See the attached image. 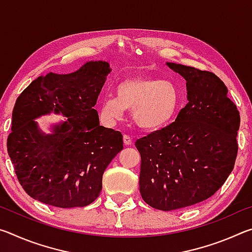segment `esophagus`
I'll use <instances>...</instances> for the list:
<instances>
[{
    "mask_svg": "<svg viewBox=\"0 0 252 252\" xmlns=\"http://www.w3.org/2000/svg\"><path fill=\"white\" fill-rule=\"evenodd\" d=\"M123 142H125L126 146H130V144L132 143V139L130 138L129 135L125 134V135H123Z\"/></svg>",
    "mask_w": 252,
    "mask_h": 252,
    "instance_id": "1",
    "label": "esophagus"
}]
</instances>
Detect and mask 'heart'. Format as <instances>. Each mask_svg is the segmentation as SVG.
<instances>
[{
	"label": "heart",
	"mask_w": 252,
	"mask_h": 252,
	"mask_svg": "<svg viewBox=\"0 0 252 252\" xmlns=\"http://www.w3.org/2000/svg\"><path fill=\"white\" fill-rule=\"evenodd\" d=\"M117 96L105 94L100 102V117L106 123L120 120L125 110L132 111L141 129L155 131L168 126L180 105V90L172 81L138 75L118 83Z\"/></svg>",
	"instance_id": "b5f03b06"
}]
</instances>
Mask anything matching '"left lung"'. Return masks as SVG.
I'll return each instance as SVG.
<instances>
[{"mask_svg": "<svg viewBox=\"0 0 252 252\" xmlns=\"http://www.w3.org/2000/svg\"><path fill=\"white\" fill-rule=\"evenodd\" d=\"M187 81L188 103L176 121L136 140L141 156L140 193L162 211L212 197L231 173L240 116L215 73L167 63Z\"/></svg>", "mask_w": 252, "mask_h": 252, "instance_id": "obj_1", "label": "left lung"}]
</instances>
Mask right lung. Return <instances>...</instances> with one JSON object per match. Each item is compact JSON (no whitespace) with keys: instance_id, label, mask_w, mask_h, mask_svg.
<instances>
[{"instance_id":"add662e5","label":"right lung","mask_w":252,"mask_h":252,"mask_svg":"<svg viewBox=\"0 0 252 252\" xmlns=\"http://www.w3.org/2000/svg\"><path fill=\"white\" fill-rule=\"evenodd\" d=\"M109 72L108 62L91 61L70 74L41 75L16 99L7 153L30 197L58 208L99 197L104 170L123 149L121 132L100 126L94 109ZM53 109L68 120L42 134L33 119Z\"/></svg>"}]
</instances>
